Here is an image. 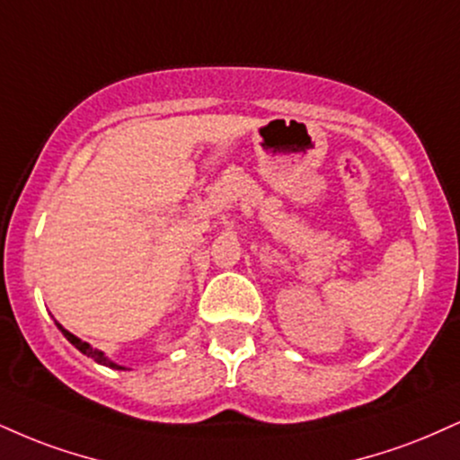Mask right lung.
<instances>
[{
  "instance_id": "add662e5",
  "label": "right lung",
  "mask_w": 460,
  "mask_h": 460,
  "mask_svg": "<svg viewBox=\"0 0 460 460\" xmlns=\"http://www.w3.org/2000/svg\"><path fill=\"white\" fill-rule=\"evenodd\" d=\"M58 328H59V330H62V334L66 336V339H68V341L72 342V345H75V347H76V349H79L81 353H85V356H87V358H92V359H93V362L102 364V367H109V368H118V370H124V367H119V364L111 362V359H107V358H104V353H102V351L93 349V347H90V345H87V342H83L81 339H76V336H75V334H70V332H68V330H64V328H62V325H59V323H58Z\"/></svg>"
}]
</instances>
